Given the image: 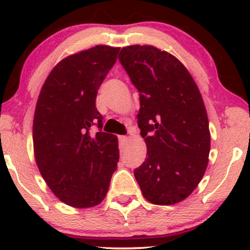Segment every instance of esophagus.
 I'll return each instance as SVG.
<instances>
[{"instance_id":"34e87169","label":"esophagus","mask_w":250,"mask_h":250,"mask_svg":"<svg viewBox=\"0 0 250 250\" xmlns=\"http://www.w3.org/2000/svg\"><path fill=\"white\" fill-rule=\"evenodd\" d=\"M119 141H120V146H125L127 145V142L129 141V137L125 136V135H121V136H119Z\"/></svg>"}]
</instances>
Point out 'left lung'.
<instances>
[{
	"label": "left lung",
	"instance_id": "8db88e82",
	"mask_svg": "<svg viewBox=\"0 0 250 250\" xmlns=\"http://www.w3.org/2000/svg\"><path fill=\"white\" fill-rule=\"evenodd\" d=\"M119 60L140 91L137 125L147 157L134 170L146 200L170 206L199 186L210 151L209 121L202 96L187 68L153 45H128Z\"/></svg>",
	"mask_w": 250,
	"mask_h": 250
}]
</instances>
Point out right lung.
Segmentation results:
<instances>
[{
    "mask_svg": "<svg viewBox=\"0 0 250 250\" xmlns=\"http://www.w3.org/2000/svg\"><path fill=\"white\" fill-rule=\"evenodd\" d=\"M120 48L95 45L61 60L40 91L33 122L35 161L54 195L74 208H91L107 195L119 162L113 134L90 133L102 116L95 107L100 85Z\"/></svg>",
    "mask_w": 250,
    "mask_h": 250,
    "instance_id": "right-lung-1",
    "label": "right lung"
}]
</instances>
